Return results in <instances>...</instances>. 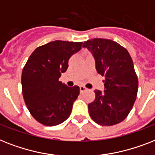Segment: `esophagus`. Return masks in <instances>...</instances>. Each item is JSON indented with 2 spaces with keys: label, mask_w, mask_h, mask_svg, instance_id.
Here are the masks:
<instances>
[{
  "label": "esophagus",
  "mask_w": 155,
  "mask_h": 155,
  "mask_svg": "<svg viewBox=\"0 0 155 155\" xmlns=\"http://www.w3.org/2000/svg\"><path fill=\"white\" fill-rule=\"evenodd\" d=\"M88 90L87 88L85 87L84 85H81V86H80V91H81V93L85 92V91H86V90Z\"/></svg>",
  "instance_id": "1"
}]
</instances>
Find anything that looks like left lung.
I'll return each mask as SVG.
<instances>
[{"instance_id": "obj_1", "label": "left lung", "mask_w": 155, "mask_h": 155, "mask_svg": "<svg viewBox=\"0 0 155 155\" xmlns=\"http://www.w3.org/2000/svg\"><path fill=\"white\" fill-rule=\"evenodd\" d=\"M95 59L96 70L101 76L105 90H94V101L88 105L91 118L110 127L128 116L136 100L138 79L127 49L109 39L94 38L83 43Z\"/></svg>"}]
</instances>
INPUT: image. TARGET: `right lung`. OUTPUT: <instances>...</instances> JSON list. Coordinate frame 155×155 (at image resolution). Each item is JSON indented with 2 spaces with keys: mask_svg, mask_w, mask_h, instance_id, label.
<instances>
[{
  "mask_svg": "<svg viewBox=\"0 0 155 155\" xmlns=\"http://www.w3.org/2000/svg\"><path fill=\"white\" fill-rule=\"evenodd\" d=\"M82 42L54 41L38 47L28 58L21 74L22 94L31 115L47 127L57 126L70 117L80 94L78 85L68 87L59 81L68 69L70 57Z\"/></svg>",
  "mask_w": 155,
  "mask_h": 155,
  "instance_id": "add662e5",
  "label": "right lung"
}]
</instances>
